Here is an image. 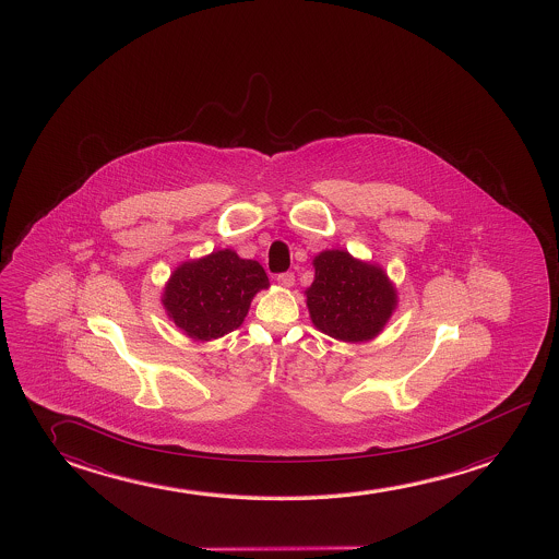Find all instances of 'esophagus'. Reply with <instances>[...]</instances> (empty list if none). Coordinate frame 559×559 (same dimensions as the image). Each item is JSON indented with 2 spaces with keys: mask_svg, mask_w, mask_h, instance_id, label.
Masks as SVG:
<instances>
[{
  "mask_svg": "<svg viewBox=\"0 0 559 559\" xmlns=\"http://www.w3.org/2000/svg\"><path fill=\"white\" fill-rule=\"evenodd\" d=\"M275 280H277V284L282 285V287H293V285H295V274H293V272L280 274Z\"/></svg>",
  "mask_w": 559,
  "mask_h": 559,
  "instance_id": "obj_1",
  "label": "esophagus"
}]
</instances>
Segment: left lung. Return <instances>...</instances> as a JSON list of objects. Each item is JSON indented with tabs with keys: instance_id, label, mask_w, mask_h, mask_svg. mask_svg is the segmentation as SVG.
Listing matches in <instances>:
<instances>
[{
	"instance_id": "1",
	"label": "left lung",
	"mask_w": 559,
	"mask_h": 559,
	"mask_svg": "<svg viewBox=\"0 0 559 559\" xmlns=\"http://www.w3.org/2000/svg\"><path fill=\"white\" fill-rule=\"evenodd\" d=\"M307 307L316 330L343 343H366L385 330L399 295L385 270L343 249L316 254Z\"/></svg>"
}]
</instances>
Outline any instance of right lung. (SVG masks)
<instances>
[{
	"label": "right lung",
	"mask_w": 559,
	"mask_h": 559,
	"mask_svg": "<svg viewBox=\"0 0 559 559\" xmlns=\"http://www.w3.org/2000/svg\"><path fill=\"white\" fill-rule=\"evenodd\" d=\"M267 287L266 272L257 260L221 249L181 262L168 277L160 302L176 328L205 343L237 330L252 297Z\"/></svg>",
	"instance_id": "1"
}]
</instances>
